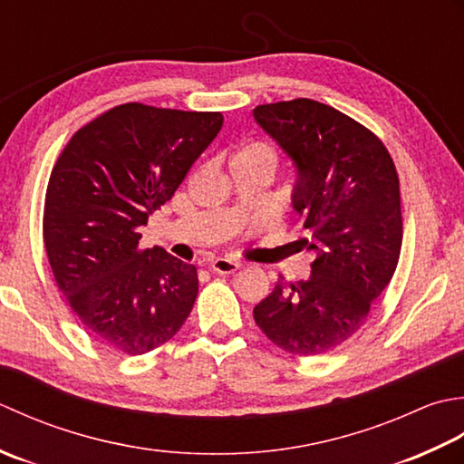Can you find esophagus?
Returning <instances> with one entry per match:
<instances>
[{"mask_svg":"<svg viewBox=\"0 0 464 464\" xmlns=\"http://www.w3.org/2000/svg\"><path fill=\"white\" fill-rule=\"evenodd\" d=\"M242 264L234 262L228 258H216L210 262V270L216 274H234L236 270H240Z\"/></svg>","mask_w":464,"mask_h":464,"instance_id":"esophagus-1","label":"esophagus"}]
</instances>
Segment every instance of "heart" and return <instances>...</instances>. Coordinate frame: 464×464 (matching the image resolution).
Instances as JSON below:
<instances>
[{"instance_id":"b5f03b06","label":"heart","mask_w":464,"mask_h":464,"mask_svg":"<svg viewBox=\"0 0 464 464\" xmlns=\"http://www.w3.org/2000/svg\"><path fill=\"white\" fill-rule=\"evenodd\" d=\"M232 164L258 166L274 174V169L278 166V158L274 154V150L266 144H262V141H248V144L238 148V152H236L232 158Z\"/></svg>"}]
</instances>
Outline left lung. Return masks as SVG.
I'll return each mask as SVG.
<instances>
[{"label": "left lung", "mask_w": 464, "mask_h": 464, "mask_svg": "<svg viewBox=\"0 0 464 464\" xmlns=\"http://www.w3.org/2000/svg\"><path fill=\"white\" fill-rule=\"evenodd\" d=\"M254 118L298 168L292 204L310 234L308 280L278 282L254 308L282 351L316 356L364 326L402 246L399 174L374 131L308 98L264 103Z\"/></svg>", "instance_id": "1"}]
</instances>
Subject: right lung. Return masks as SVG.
Segmentation results:
<instances>
[{"label": "right lung", "mask_w": 464, "mask_h": 464, "mask_svg": "<svg viewBox=\"0 0 464 464\" xmlns=\"http://www.w3.org/2000/svg\"><path fill=\"white\" fill-rule=\"evenodd\" d=\"M222 121L220 111L121 103L75 131L52 169L44 244L55 285L83 328L120 353L154 351L190 316L196 266L140 248V226L172 200Z\"/></svg>", "instance_id": "right-lung-1"}]
</instances>
